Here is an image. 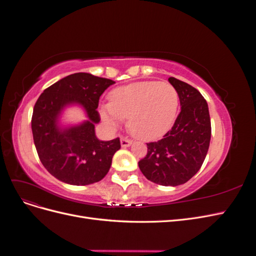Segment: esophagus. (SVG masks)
I'll list each match as a JSON object with an SVG mask.
<instances>
[{
  "label": "esophagus",
  "instance_id": "1",
  "mask_svg": "<svg viewBox=\"0 0 256 256\" xmlns=\"http://www.w3.org/2000/svg\"><path fill=\"white\" fill-rule=\"evenodd\" d=\"M131 143H132V141L129 140V138H125V136H122L120 138V144H122V147H128L131 145Z\"/></svg>",
  "mask_w": 256,
  "mask_h": 256
}]
</instances>
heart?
I'll list each match as a JSON object with an SVG mask.
<instances>
[{
  "label": "heart",
  "instance_id": "1",
  "mask_svg": "<svg viewBox=\"0 0 256 256\" xmlns=\"http://www.w3.org/2000/svg\"><path fill=\"white\" fill-rule=\"evenodd\" d=\"M180 95L168 82L143 81L115 88L110 102L100 114L110 127L128 120V128L136 138L152 141L164 136L177 118Z\"/></svg>",
  "mask_w": 256,
  "mask_h": 256
}]
</instances>
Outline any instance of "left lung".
Here are the masks:
<instances>
[{
	"label": "left lung",
	"mask_w": 256,
	"mask_h": 256,
	"mask_svg": "<svg viewBox=\"0 0 256 256\" xmlns=\"http://www.w3.org/2000/svg\"><path fill=\"white\" fill-rule=\"evenodd\" d=\"M180 95L182 111L171 130L157 142L146 143V156L138 161L147 180L161 186L187 182L202 166L212 136L208 106L190 84L168 78Z\"/></svg>",
	"instance_id": "1"
}]
</instances>
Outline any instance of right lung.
<instances>
[{"instance_id": "right-lung-1", "label": "right lung", "mask_w": 256, "mask_h": 256, "mask_svg": "<svg viewBox=\"0 0 256 256\" xmlns=\"http://www.w3.org/2000/svg\"><path fill=\"white\" fill-rule=\"evenodd\" d=\"M114 81L90 74L78 72L46 88L37 99L32 115V132L36 150L47 171L58 180L85 186L102 180L109 172L114 154L120 148V138L99 141L94 124L100 120L99 98ZM80 103L90 120L62 132L56 127L61 108Z\"/></svg>"}]
</instances>
